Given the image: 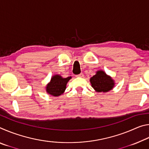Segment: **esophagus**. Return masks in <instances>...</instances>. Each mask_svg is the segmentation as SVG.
Returning a JSON list of instances; mask_svg holds the SVG:
<instances>
[{
  "mask_svg": "<svg viewBox=\"0 0 149 149\" xmlns=\"http://www.w3.org/2000/svg\"><path fill=\"white\" fill-rule=\"evenodd\" d=\"M76 77H84V74H83V73H81L80 74L77 75Z\"/></svg>",
  "mask_w": 149,
  "mask_h": 149,
  "instance_id": "1",
  "label": "esophagus"
}]
</instances>
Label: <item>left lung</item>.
I'll use <instances>...</instances> for the list:
<instances>
[{"mask_svg":"<svg viewBox=\"0 0 149 149\" xmlns=\"http://www.w3.org/2000/svg\"><path fill=\"white\" fill-rule=\"evenodd\" d=\"M90 82L93 89L99 93L108 92L113 89L115 85L112 78L102 70L97 71L95 75L91 77Z\"/></svg>","mask_w":149,"mask_h":149,"instance_id":"1","label":"left lung"}]
</instances>
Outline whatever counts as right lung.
<instances>
[{
	"label": "right lung",
	"mask_w": 149,
	"mask_h": 149,
	"mask_svg": "<svg viewBox=\"0 0 149 149\" xmlns=\"http://www.w3.org/2000/svg\"><path fill=\"white\" fill-rule=\"evenodd\" d=\"M72 77H62L60 75H54L51 77L50 81L46 86V91L54 97H58L65 91L67 83Z\"/></svg>",
	"instance_id": "add662e5"
}]
</instances>
